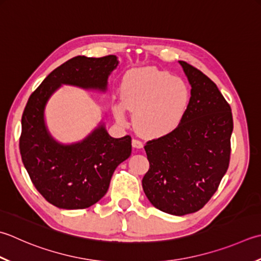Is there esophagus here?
Here are the masks:
<instances>
[{"label": "esophagus", "instance_id": "obj_1", "mask_svg": "<svg viewBox=\"0 0 261 261\" xmlns=\"http://www.w3.org/2000/svg\"><path fill=\"white\" fill-rule=\"evenodd\" d=\"M132 146L135 148H142L144 147V144H142L141 140L137 139V138H134V139H132Z\"/></svg>", "mask_w": 261, "mask_h": 261}]
</instances>
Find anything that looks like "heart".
I'll return each mask as SVG.
<instances>
[{"label":"heart","mask_w":261,"mask_h":261,"mask_svg":"<svg viewBox=\"0 0 261 261\" xmlns=\"http://www.w3.org/2000/svg\"><path fill=\"white\" fill-rule=\"evenodd\" d=\"M121 95L127 109L136 112L138 132L146 137H162L174 131L187 113L191 97L185 80L155 68L127 72ZM114 114L121 123L126 121L122 104L114 105Z\"/></svg>","instance_id":"1"}]
</instances>
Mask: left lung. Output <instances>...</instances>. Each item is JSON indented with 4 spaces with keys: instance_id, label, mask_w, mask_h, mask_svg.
<instances>
[{
    "instance_id": "obj_1",
    "label": "left lung",
    "mask_w": 261,
    "mask_h": 261,
    "mask_svg": "<svg viewBox=\"0 0 261 261\" xmlns=\"http://www.w3.org/2000/svg\"><path fill=\"white\" fill-rule=\"evenodd\" d=\"M191 85L181 124L146 142L149 170L142 188L152 206L171 215L198 212L217 191L231 158V106L214 81L180 61Z\"/></svg>"
}]
</instances>
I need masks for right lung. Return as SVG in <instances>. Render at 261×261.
<instances>
[{
  "label": "right lung",
  "instance_id": "add662e5",
  "mask_svg": "<svg viewBox=\"0 0 261 261\" xmlns=\"http://www.w3.org/2000/svg\"><path fill=\"white\" fill-rule=\"evenodd\" d=\"M117 64L115 55L70 59L46 76L24 107L19 140L22 163L37 191L56 207L84 209L100 200L115 168L131 155V137L115 139L100 125L78 144L61 145L46 130L45 105L62 84L105 90Z\"/></svg>",
  "mask_w": 261,
  "mask_h": 261
}]
</instances>
